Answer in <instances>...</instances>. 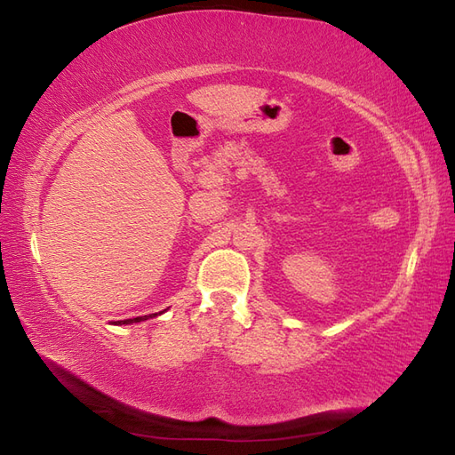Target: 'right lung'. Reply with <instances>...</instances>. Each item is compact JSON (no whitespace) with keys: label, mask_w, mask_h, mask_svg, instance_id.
Listing matches in <instances>:
<instances>
[{"label":"right lung","mask_w":455,"mask_h":455,"mask_svg":"<svg viewBox=\"0 0 455 455\" xmlns=\"http://www.w3.org/2000/svg\"><path fill=\"white\" fill-rule=\"evenodd\" d=\"M156 314H151V315H138V317H132V319H122V322H115V323H138V322H145V319L149 317H155Z\"/></svg>","instance_id":"obj_1"}]
</instances>
